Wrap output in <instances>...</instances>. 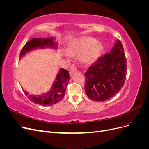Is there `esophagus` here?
<instances>
[{
    "label": "esophagus",
    "mask_w": 149,
    "mask_h": 149,
    "mask_svg": "<svg viewBox=\"0 0 149 149\" xmlns=\"http://www.w3.org/2000/svg\"><path fill=\"white\" fill-rule=\"evenodd\" d=\"M69 70H70V71L71 72V73H72V72H73V71H74L77 70V66H76V65H75L74 64H72L70 66V68Z\"/></svg>",
    "instance_id": "esophagus-1"
}]
</instances>
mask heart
Returning <instances> with one entry per match:
<instances>
[{
    "label": "heart",
    "instance_id": "heart-1",
    "mask_svg": "<svg viewBox=\"0 0 149 149\" xmlns=\"http://www.w3.org/2000/svg\"><path fill=\"white\" fill-rule=\"evenodd\" d=\"M96 42V40L93 38H81L70 45L68 50L71 55L83 52L81 60L84 63H91L99 57L102 49L101 44Z\"/></svg>",
    "mask_w": 149,
    "mask_h": 149
}]
</instances>
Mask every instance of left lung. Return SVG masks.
<instances>
[{
  "instance_id": "obj_1",
  "label": "left lung",
  "mask_w": 149,
  "mask_h": 149,
  "mask_svg": "<svg viewBox=\"0 0 149 149\" xmlns=\"http://www.w3.org/2000/svg\"><path fill=\"white\" fill-rule=\"evenodd\" d=\"M127 74V61L119 40L110 53H106L89 67L84 74V89L94 101H106L123 86Z\"/></svg>"
}]
</instances>
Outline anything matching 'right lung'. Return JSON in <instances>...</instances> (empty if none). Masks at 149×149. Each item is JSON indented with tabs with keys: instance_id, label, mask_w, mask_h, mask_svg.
I'll return each mask as SVG.
<instances>
[{
	"instance_id": "right-lung-1",
	"label": "right lung",
	"mask_w": 149,
	"mask_h": 149,
	"mask_svg": "<svg viewBox=\"0 0 149 149\" xmlns=\"http://www.w3.org/2000/svg\"><path fill=\"white\" fill-rule=\"evenodd\" d=\"M53 38H33L26 43L24 47L22 48L20 53V57L23 56L31 49L36 48H45L48 47H56L53 43ZM70 80L69 71L63 68L60 70L59 73L56 76V81L53 83L52 87L48 93H45L42 95L35 96L29 95L24 90L25 95L29 100L35 104H38L42 106H50L55 104L58 102L60 101L65 96L66 86Z\"/></svg>"
}]
</instances>
